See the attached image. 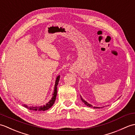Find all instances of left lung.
Here are the masks:
<instances>
[{
	"instance_id": "left-lung-1",
	"label": "left lung",
	"mask_w": 135,
	"mask_h": 135,
	"mask_svg": "<svg viewBox=\"0 0 135 135\" xmlns=\"http://www.w3.org/2000/svg\"><path fill=\"white\" fill-rule=\"evenodd\" d=\"M80 97H81V99L82 100V102H83V103H85V104L86 105L88 106V107H93L94 108H100V107H93V105H92L90 104L89 103H88L87 102H86L85 100L83 99L81 96H80Z\"/></svg>"
}]
</instances>
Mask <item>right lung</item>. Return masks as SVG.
<instances>
[{"instance_id":"obj_1","label":"right lung","mask_w":135,"mask_h":135,"mask_svg":"<svg viewBox=\"0 0 135 135\" xmlns=\"http://www.w3.org/2000/svg\"><path fill=\"white\" fill-rule=\"evenodd\" d=\"M60 76L59 75L56 78V82H55V85H54V91L53 93V97H51V100H50V101L48 103H47L46 104L44 105H38V106H28L27 105H24V107L27 108L28 109H29L30 110L32 111H45V110H47L48 109H49L51 106H52L54 102L56 101V96H57V85L59 84V82L60 80Z\"/></svg>"}]
</instances>
